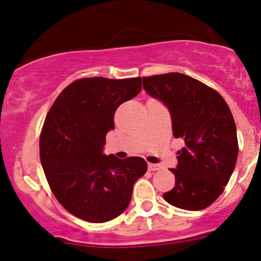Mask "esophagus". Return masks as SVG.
<instances>
[{"label":"esophagus","instance_id":"1","mask_svg":"<svg viewBox=\"0 0 261 261\" xmlns=\"http://www.w3.org/2000/svg\"><path fill=\"white\" fill-rule=\"evenodd\" d=\"M160 169H162V167H160L158 164H148V170L149 171H158Z\"/></svg>","mask_w":261,"mask_h":261}]
</instances>
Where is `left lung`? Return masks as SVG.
<instances>
[{
	"label": "left lung",
	"instance_id": "left-lung-1",
	"mask_svg": "<svg viewBox=\"0 0 261 261\" xmlns=\"http://www.w3.org/2000/svg\"><path fill=\"white\" fill-rule=\"evenodd\" d=\"M145 91L169 109L178 151L174 188L164 194L171 205L197 212L223 192L238 159L233 115L219 92L187 74L170 72L142 77Z\"/></svg>",
	"mask_w": 261,
	"mask_h": 261
}]
</instances>
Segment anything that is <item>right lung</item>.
Instances as JSON below:
<instances>
[{"label": "right lung", "instance_id": "right-lung-1", "mask_svg": "<svg viewBox=\"0 0 261 261\" xmlns=\"http://www.w3.org/2000/svg\"><path fill=\"white\" fill-rule=\"evenodd\" d=\"M141 91V78H83L60 92L45 119L40 160L53 195L72 215L103 223L129 205L133 185L147 171L139 156L103 153L114 114Z\"/></svg>", "mask_w": 261, "mask_h": 261}]
</instances>
